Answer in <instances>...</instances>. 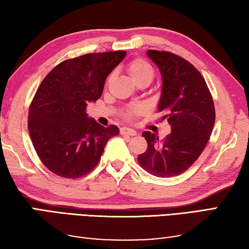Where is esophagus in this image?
<instances>
[{
  "label": "esophagus",
  "mask_w": 249,
  "mask_h": 249,
  "mask_svg": "<svg viewBox=\"0 0 249 249\" xmlns=\"http://www.w3.org/2000/svg\"><path fill=\"white\" fill-rule=\"evenodd\" d=\"M120 133H121V134H127V136H136L137 131H136V130L131 129V128L124 127V128L120 129Z\"/></svg>",
  "instance_id": "obj_1"
}]
</instances>
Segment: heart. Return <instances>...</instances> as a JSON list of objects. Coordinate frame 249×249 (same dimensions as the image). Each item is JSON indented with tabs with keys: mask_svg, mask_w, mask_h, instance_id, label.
I'll return each instance as SVG.
<instances>
[{
	"mask_svg": "<svg viewBox=\"0 0 249 249\" xmlns=\"http://www.w3.org/2000/svg\"><path fill=\"white\" fill-rule=\"evenodd\" d=\"M129 76L134 83H140L143 80H149L151 83L154 77V71L151 65L146 63L143 59H136L129 64L128 66ZM111 79V76H109L108 80ZM140 110L139 107H133L127 111V116L130 117L132 113H136Z\"/></svg>",
	"mask_w": 249,
	"mask_h": 249,
	"instance_id": "heart-1",
	"label": "heart"
}]
</instances>
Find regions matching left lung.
I'll list each match as a JSON object with an SVG mask.
<instances>
[{"label": "left lung", "mask_w": 249, "mask_h": 249, "mask_svg": "<svg viewBox=\"0 0 249 249\" xmlns=\"http://www.w3.org/2000/svg\"><path fill=\"white\" fill-rule=\"evenodd\" d=\"M146 55L161 72L158 111L164 113L162 120H168L171 133L164 140L150 131L142 133L148 149L138 161L154 177H175L197 160L209 142L215 122L213 98L203 76L184 58L152 50Z\"/></svg>", "instance_id": "obj_1"}]
</instances>
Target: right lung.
<instances>
[{
  "instance_id": "1",
  "label": "right lung",
  "mask_w": 249,
  "mask_h": 249,
  "mask_svg": "<svg viewBox=\"0 0 249 249\" xmlns=\"http://www.w3.org/2000/svg\"><path fill=\"white\" fill-rule=\"evenodd\" d=\"M127 52L86 54L64 60L45 77L28 111V131L40 161L56 175L78 178L95 169L117 125L105 128L86 107L103 95L107 76Z\"/></svg>"
}]
</instances>
